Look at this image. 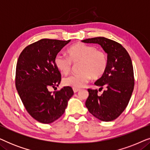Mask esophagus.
<instances>
[{
	"label": "esophagus",
	"mask_w": 150,
	"mask_h": 150,
	"mask_svg": "<svg viewBox=\"0 0 150 150\" xmlns=\"http://www.w3.org/2000/svg\"><path fill=\"white\" fill-rule=\"evenodd\" d=\"M73 91H74V93H77V92H79L80 91V89H74V88Z\"/></svg>",
	"instance_id": "1"
}]
</instances>
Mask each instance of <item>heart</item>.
<instances>
[{
    "label": "heart",
    "mask_w": 150,
    "mask_h": 150,
    "mask_svg": "<svg viewBox=\"0 0 150 150\" xmlns=\"http://www.w3.org/2000/svg\"><path fill=\"white\" fill-rule=\"evenodd\" d=\"M68 57L57 54L54 64L57 69L67 75L71 71L72 63H80L79 74L63 79V84L73 89H81L87 85L91 78L97 79L105 73L108 66V57L104 50L93 46L76 43L67 49Z\"/></svg>",
    "instance_id": "obj_1"
}]
</instances>
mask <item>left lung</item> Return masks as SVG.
<instances>
[{
  "mask_svg": "<svg viewBox=\"0 0 150 150\" xmlns=\"http://www.w3.org/2000/svg\"><path fill=\"white\" fill-rule=\"evenodd\" d=\"M84 43L98 44L107 53L108 66L105 73L95 83L102 89H88L89 97L85 106L90 113L103 122L117 118L126 109L134 86V71L131 58L127 50L119 43L103 37L86 39ZM99 89V91H100Z\"/></svg>",
  "mask_w": 150,
  "mask_h": 150,
  "instance_id": "obj_1",
  "label": "left lung"
}]
</instances>
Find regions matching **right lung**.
Returning <instances> with one entry per match:
<instances>
[{"instance_id": "add662e5", "label": "right lung", "mask_w": 150, "mask_h": 150, "mask_svg": "<svg viewBox=\"0 0 150 150\" xmlns=\"http://www.w3.org/2000/svg\"><path fill=\"white\" fill-rule=\"evenodd\" d=\"M69 42L42 39L26 46L18 59L16 89L27 112L42 124L58 120L74 94L70 87L53 93L48 90L61 83V75L54 58Z\"/></svg>"}]
</instances>
